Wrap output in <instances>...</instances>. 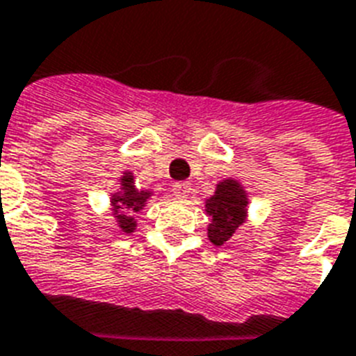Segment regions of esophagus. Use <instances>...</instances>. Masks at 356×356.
<instances>
[{
    "instance_id": "esophagus-1",
    "label": "esophagus",
    "mask_w": 356,
    "mask_h": 356,
    "mask_svg": "<svg viewBox=\"0 0 356 356\" xmlns=\"http://www.w3.org/2000/svg\"><path fill=\"white\" fill-rule=\"evenodd\" d=\"M190 190H192V186H190V183H186V181H181V183L173 184V194H175V197L181 201H184L188 197Z\"/></svg>"
}]
</instances>
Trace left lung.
I'll use <instances>...</instances> for the list:
<instances>
[{
    "instance_id": "1",
    "label": "left lung",
    "mask_w": 356,
    "mask_h": 356,
    "mask_svg": "<svg viewBox=\"0 0 356 356\" xmlns=\"http://www.w3.org/2000/svg\"><path fill=\"white\" fill-rule=\"evenodd\" d=\"M248 192L236 179H223L216 184L214 195L205 200V212L211 216L207 234L214 245L229 242L248 218Z\"/></svg>"
}]
</instances>
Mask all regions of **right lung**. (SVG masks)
<instances>
[{"label":"right lung","instance_id":"obj_1","mask_svg":"<svg viewBox=\"0 0 356 356\" xmlns=\"http://www.w3.org/2000/svg\"><path fill=\"white\" fill-rule=\"evenodd\" d=\"M153 192L149 190H138L134 186V177L131 172H123L120 177V188L111 195V207L116 218V225L123 234L134 233L136 220L134 214L145 207L147 200H151Z\"/></svg>","mask_w":356,"mask_h":356}]
</instances>
